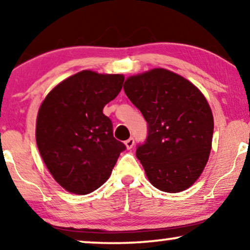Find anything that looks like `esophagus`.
<instances>
[{"instance_id": "obj_1", "label": "esophagus", "mask_w": 250, "mask_h": 250, "mask_svg": "<svg viewBox=\"0 0 250 250\" xmlns=\"http://www.w3.org/2000/svg\"><path fill=\"white\" fill-rule=\"evenodd\" d=\"M133 146H134V139L131 138V139L126 140V141H125V146H126V149H127V150L132 149V148H133Z\"/></svg>"}]
</instances>
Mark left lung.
Listing matches in <instances>:
<instances>
[{
  "label": "left lung",
  "mask_w": 250,
  "mask_h": 250,
  "mask_svg": "<svg viewBox=\"0 0 250 250\" xmlns=\"http://www.w3.org/2000/svg\"><path fill=\"white\" fill-rule=\"evenodd\" d=\"M124 91L148 123L136 157L153 187L176 193L190 188L209 158L214 117L196 85L165 68L126 78Z\"/></svg>",
  "instance_id": "obj_1"
}]
</instances>
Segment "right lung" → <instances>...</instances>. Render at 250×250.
<instances>
[{"mask_svg": "<svg viewBox=\"0 0 250 250\" xmlns=\"http://www.w3.org/2000/svg\"><path fill=\"white\" fill-rule=\"evenodd\" d=\"M124 78L82 70L56 85L40 105L37 148L51 175L68 192L87 194L100 188L125 150L104 114Z\"/></svg>", "mask_w": 250, "mask_h": 250, "instance_id": "add662e5", "label": "right lung"}]
</instances>
